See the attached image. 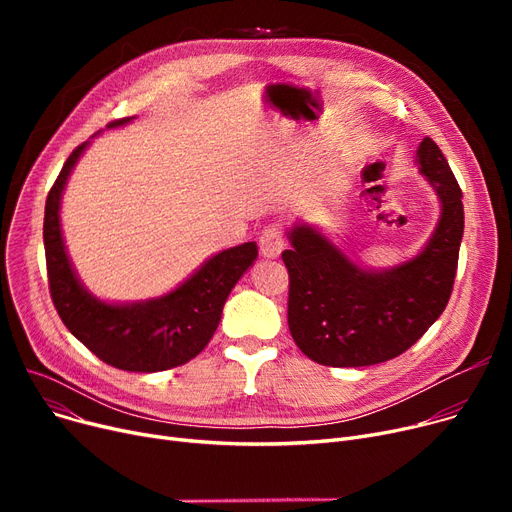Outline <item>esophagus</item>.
I'll use <instances>...</instances> for the list:
<instances>
[{
    "instance_id": "esophagus-1",
    "label": "esophagus",
    "mask_w": 512,
    "mask_h": 512,
    "mask_svg": "<svg viewBox=\"0 0 512 512\" xmlns=\"http://www.w3.org/2000/svg\"><path fill=\"white\" fill-rule=\"evenodd\" d=\"M259 251L267 259H276L284 251V236L278 226H267L259 236Z\"/></svg>"
}]
</instances>
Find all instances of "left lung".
<instances>
[{
	"label": "left lung",
	"instance_id": "8db88e82",
	"mask_svg": "<svg viewBox=\"0 0 512 512\" xmlns=\"http://www.w3.org/2000/svg\"><path fill=\"white\" fill-rule=\"evenodd\" d=\"M415 164L440 199L425 247L388 270H365L311 224L288 230V328L328 367L378 365L411 348L448 305L465 228L463 193L440 147L425 137Z\"/></svg>",
	"mask_w": 512,
	"mask_h": 512
}]
</instances>
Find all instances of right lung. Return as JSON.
Listing matches in <instances>:
<instances>
[{
    "label": "right lung",
    "mask_w": 512,
    "mask_h": 512,
    "mask_svg": "<svg viewBox=\"0 0 512 512\" xmlns=\"http://www.w3.org/2000/svg\"><path fill=\"white\" fill-rule=\"evenodd\" d=\"M130 120H116L107 128L124 126ZM89 145L91 141L70 153L45 203L43 242L53 305L72 336L107 365L139 373L184 365L203 351L218 330L228 294L257 259V245L245 242L215 253L164 297L134 303L97 299L74 272L60 224L66 182Z\"/></svg>",
    "instance_id": "right-lung-1"
}]
</instances>
